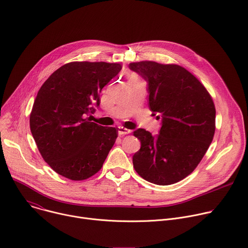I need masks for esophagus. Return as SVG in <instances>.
I'll use <instances>...</instances> for the list:
<instances>
[{"mask_svg": "<svg viewBox=\"0 0 248 248\" xmlns=\"http://www.w3.org/2000/svg\"><path fill=\"white\" fill-rule=\"evenodd\" d=\"M118 132L120 135H124V134H128L131 132L130 129L126 128V127H124V126H119L118 127Z\"/></svg>", "mask_w": 248, "mask_h": 248, "instance_id": "esophagus-1", "label": "esophagus"}]
</instances>
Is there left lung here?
Returning <instances> with one entry per match:
<instances>
[{"mask_svg":"<svg viewBox=\"0 0 248 248\" xmlns=\"http://www.w3.org/2000/svg\"><path fill=\"white\" fill-rule=\"evenodd\" d=\"M148 82L149 108L162 119L159 134L133 131L140 149L133 155L136 172L145 181L169 186L190 174L213 140L216 109L205 86L185 67L153 61L130 62Z\"/></svg>","mask_w":248,"mask_h":248,"instance_id":"8db88e82","label":"left lung"}]
</instances>
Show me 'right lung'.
Segmentation results:
<instances>
[{
    "label": "right lung",
    "mask_w": 248,
    "mask_h": 248,
    "mask_svg": "<svg viewBox=\"0 0 248 248\" xmlns=\"http://www.w3.org/2000/svg\"><path fill=\"white\" fill-rule=\"evenodd\" d=\"M122 69L118 62H72L43 83L30 113V130L44 161L59 174L83 181L98 172L118 129L94 122L103 87Z\"/></svg>",
    "instance_id": "1"
}]
</instances>
